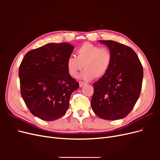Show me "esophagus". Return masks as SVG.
<instances>
[{"label":"esophagus","mask_w":160,"mask_h":160,"mask_svg":"<svg viewBox=\"0 0 160 160\" xmlns=\"http://www.w3.org/2000/svg\"><path fill=\"white\" fill-rule=\"evenodd\" d=\"M79 87H82L86 84V83H85V82H83V81H79Z\"/></svg>","instance_id":"obj_1"}]
</instances>
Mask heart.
I'll use <instances>...</instances> for the list:
<instances>
[{"mask_svg": "<svg viewBox=\"0 0 160 160\" xmlns=\"http://www.w3.org/2000/svg\"><path fill=\"white\" fill-rule=\"evenodd\" d=\"M76 52L77 57L70 56L67 60V67L71 77L78 76L83 67L85 69L81 77L87 81L107 74L112 62V54L107 48L85 42Z\"/></svg>", "mask_w": 160, "mask_h": 160, "instance_id": "1", "label": "heart"}]
</instances>
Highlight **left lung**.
Segmentation results:
<instances>
[{
	"label": "left lung",
	"mask_w": 160,
	"mask_h": 160,
	"mask_svg": "<svg viewBox=\"0 0 160 160\" xmlns=\"http://www.w3.org/2000/svg\"><path fill=\"white\" fill-rule=\"evenodd\" d=\"M108 47L112 62L105 76L93 83L91 108L101 119L117 120L132 111L141 93L143 71L132 48L113 41H100Z\"/></svg>",
	"instance_id": "1"
}]
</instances>
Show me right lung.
<instances>
[{"label":"right lung","mask_w":160,"mask_h":160,"mask_svg":"<svg viewBox=\"0 0 160 160\" xmlns=\"http://www.w3.org/2000/svg\"><path fill=\"white\" fill-rule=\"evenodd\" d=\"M74 47L49 43L28 51L19 67L21 94L31 113L45 121L63 116L79 83L69 75L67 60Z\"/></svg>","instance_id":"right-lung-1"}]
</instances>
